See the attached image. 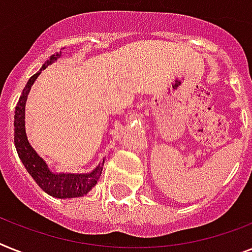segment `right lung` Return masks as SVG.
Here are the masks:
<instances>
[{
  "label": "right lung",
  "instance_id": "1",
  "mask_svg": "<svg viewBox=\"0 0 252 252\" xmlns=\"http://www.w3.org/2000/svg\"><path fill=\"white\" fill-rule=\"evenodd\" d=\"M62 51L54 54L45 62L42 68L33 74L27 82L26 87L19 97V101L15 107V116H14V143L18 152L19 158L23 162L24 167L29 172V175L34 179V182L42 190L55 197V198H77L82 197L90 192L95 187L101 175L104 166V159L101 163L94 168L91 172L86 174H70V172H53L49 168L47 163L42 157H39L31 143L28 141L26 132V103L28 99V94L32 89L34 81L41 74L43 69H46L50 64L59 59Z\"/></svg>",
  "mask_w": 252,
  "mask_h": 252
}]
</instances>
